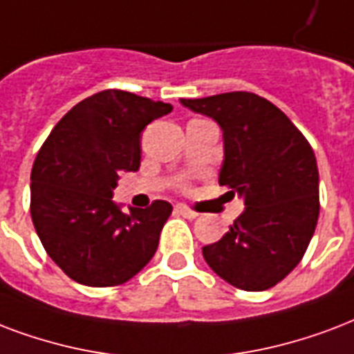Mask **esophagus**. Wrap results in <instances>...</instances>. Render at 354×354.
Segmentation results:
<instances>
[{
	"instance_id": "esophagus-1",
	"label": "esophagus",
	"mask_w": 354,
	"mask_h": 354,
	"mask_svg": "<svg viewBox=\"0 0 354 354\" xmlns=\"http://www.w3.org/2000/svg\"><path fill=\"white\" fill-rule=\"evenodd\" d=\"M176 212L180 213V215H183L185 219H196V217H198V213L193 212V209H189V207L185 206H176Z\"/></svg>"
}]
</instances>
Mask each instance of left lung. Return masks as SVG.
Wrapping results in <instances>:
<instances>
[{
  "mask_svg": "<svg viewBox=\"0 0 354 354\" xmlns=\"http://www.w3.org/2000/svg\"><path fill=\"white\" fill-rule=\"evenodd\" d=\"M180 104L223 131L221 185L245 212L217 243L202 249L221 279L245 291L279 284L306 252L319 217V172L304 135L277 105L252 93Z\"/></svg>",
  "mask_w": 354,
  "mask_h": 354,
  "instance_id": "left-lung-1",
  "label": "left lung"
}]
</instances>
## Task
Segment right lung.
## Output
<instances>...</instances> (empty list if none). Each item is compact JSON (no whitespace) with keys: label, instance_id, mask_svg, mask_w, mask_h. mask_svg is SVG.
<instances>
[{"label":"right lung","instance_id":"add662e5","mask_svg":"<svg viewBox=\"0 0 354 354\" xmlns=\"http://www.w3.org/2000/svg\"><path fill=\"white\" fill-rule=\"evenodd\" d=\"M171 104L102 91L51 129L31 171V217L46 252L70 279L107 288L133 279L156 254L172 206L113 201L122 172L141 165V131Z\"/></svg>","mask_w":354,"mask_h":354}]
</instances>
